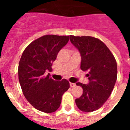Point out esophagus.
<instances>
[{"label": "esophagus", "mask_w": 130, "mask_h": 130, "mask_svg": "<svg viewBox=\"0 0 130 130\" xmlns=\"http://www.w3.org/2000/svg\"><path fill=\"white\" fill-rule=\"evenodd\" d=\"M70 87H72V88H73V87H74V86H76V84H74V83H70Z\"/></svg>", "instance_id": "esophagus-1"}]
</instances>
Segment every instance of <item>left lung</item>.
Wrapping results in <instances>:
<instances>
[{"mask_svg":"<svg viewBox=\"0 0 130 130\" xmlns=\"http://www.w3.org/2000/svg\"><path fill=\"white\" fill-rule=\"evenodd\" d=\"M70 41L82 56L81 69L87 71L88 84L80 82L83 94L75 100L77 107L84 112L94 111L106 102L117 79V63L106 44L90 36L70 35Z\"/></svg>","mask_w":130,"mask_h":130,"instance_id":"left-lung-1","label":"left lung"}]
</instances>
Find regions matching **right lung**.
Segmentation results:
<instances>
[{
	"label": "right lung",
	"instance_id": "right-lung-1",
	"mask_svg": "<svg viewBox=\"0 0 130 130\" xmlns=\"http://www.w3.org/2000/svg\"><path fill=\"white\" fill-rule=\"evenodd\" d=\"M69 40V35L42 36L25 48L19 60L18 76L22 92L30 104L40 111H56L63 93L70 88L68 80L54 81L49 74L45 75L46 70L51 71L58 53Z\"/></svg>",
	"mask_w": 130,
	"mask_h": 130
}]
</instances>
